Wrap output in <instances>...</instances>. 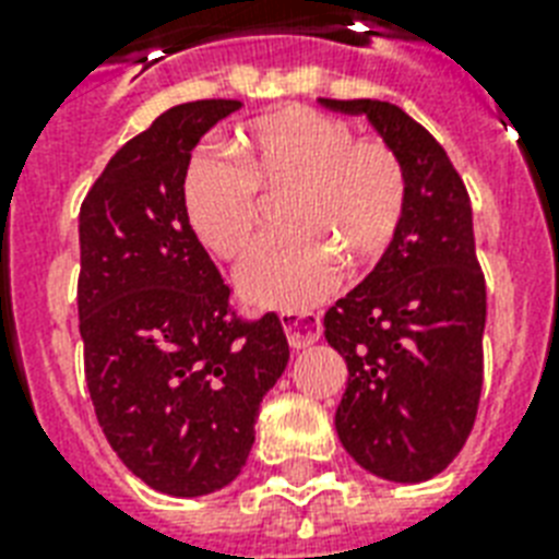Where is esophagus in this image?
I'll return each mask as SVG.
<instances>
[{
  "label": "esophagus",
  "mask_w": 559,
  "mask_h": 559,
  "mask_svg": "<svg viewBox=\"0 0 559 559\" xmlns=\"http://www.w3.org/2000/svg\"><path fill=\"white\" fill-rule=\"evenodd\" d=\"M281 328L287 333L293 350L310 348L322 336V319L316 313H281Z\"/></svg>",
  "instance_id": "obj_1"
}]
</instances>
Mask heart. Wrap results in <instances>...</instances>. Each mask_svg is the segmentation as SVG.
Returning a JSON list of instances; mask_svg holds the SVG:
<instances>
[{
	"mask_svg": "<svg viewBox=\"0 0 559 559\" xmlns=\"http://www.w3.org/2000/svg\"><path fill=\"white\" fill-rule=\"evenodd\" d=\"M237 165L202 153L182 188L186 217L211 254L240 261L261 237L263 202L287 197L284 228L296 235L263 246L237 275L254 307L307 310L336 289L340 251L377 261L394 240L406 179L380 142H354L348 124L289 107L258 118L235 144Z\"/></svg>",
	"mask_w": 559,
	"mask_h": 559,
	"instance_id": "1",
	"label": "heart"
}]
</instances>
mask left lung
I'll return each mask as SVG.
<instances>
[{
    "label": "left lung",
    "instance_id": "obj_1",
    "mask_svg": "<svg viewBox=\"0 0 559 559\" xmlns=\"http://www.w3.org/2000/svg\"><path fill=\"white\" fill-rule=\"evenodd\" d=\"M319 107L366 118L406 179L397 235L324 313V340L348 366L342 447L371 476L417 485L459 455L481 394L487 293L473 209L447 151L400 107L371 98H319Z\"/></svg>",
    "mask_w": 559,
    "mask_h": 559
}]
</instances>
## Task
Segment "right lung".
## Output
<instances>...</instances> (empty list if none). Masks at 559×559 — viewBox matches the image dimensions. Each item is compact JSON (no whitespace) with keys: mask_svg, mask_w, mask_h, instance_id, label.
Masks as SVG:
<instances>
[{"mask_svg":"<svg viewBox=\"0 0 559 559\" xmlns=\"http://www.w3.org/2000/svg\"><path fill=\"white\" fill-rule=\"evenodd\" d=\"M240 100L162 112L109 159L81 205L83 366L127 469L168 496L231 485L266 391L289 362L278 316L240 322L186 217L191 151Z\"/></svg>","mask_w":559,"mask_h":559,"instance_id":"obj_1","label":"right lung"}]
</instances>
